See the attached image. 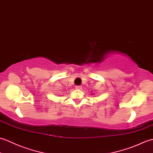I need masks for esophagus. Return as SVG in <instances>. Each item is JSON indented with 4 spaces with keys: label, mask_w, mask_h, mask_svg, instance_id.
I'll list each match as a JSON object with an SVG mask.
<instances>
[{
    "label": "esophagus",
    "mask_w": 153,
    "mask_h": 153,
    "mask_svg": "<svg viewBox=\"0 0 153 153\" xmlns=\"http://www.w3.org/2000/svg\"><path fill=\"white\" fill-rule=\"evenodd\" d=\"M82 86H76V89H78V90H81V89H82Z\"/></svg>",
    "instance_id": "34e87169"
}]
</instances>
